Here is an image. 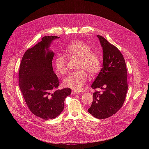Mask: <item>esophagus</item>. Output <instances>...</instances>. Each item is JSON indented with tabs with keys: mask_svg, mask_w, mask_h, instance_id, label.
I'll return each instance as SVG.
<instances>
[{
	"mask_svg": "<svg viewBox=\"0 0 149 149\" xmlns=\"http://www.w3.org/2000/svg\"><path fill=\"white\" fill-rule=\"evenodd\" d=\"M78 93H79V92H78V91H72L71 92V94H74V95L77 94H78Z\"/></svg>",
	"mask_w": 149,
	"mask_h": 149,
	"instance_id": "esophagus-1",
	"label": "esophagus"
}]
</instances>
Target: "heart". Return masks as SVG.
Masks as SVG:
<instances>
[{
	"label": "heart",
	"instance_id": "obj_1",
	"mask_svg": "<svg viewBox=\"0 0 149 149\" xmlns=\"http://www.w3.org/2000/svg\"><path fill=\"white\" fill-rule=\"evenodd\" d=\"M66 53L80 58L78 71L71 72L63 81L64 86L75 91L82 90L89 79L87 71L92 75L97 74L101 68V60L98 55L91 51V47L82 40H75L66 47ZM56 70L61 74L67 72V59L64 55L58 54L54 62Z\"/></svg>",
	"mask_w": 149,
	"mask_h": 149
}]
</instances>
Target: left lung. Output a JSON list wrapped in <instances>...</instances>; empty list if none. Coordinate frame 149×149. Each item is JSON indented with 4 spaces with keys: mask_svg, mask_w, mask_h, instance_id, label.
Instances as JSON below:
<instances>
[{
    "mask_svg": "<svg viewBox=\"0 0 149 149\" xmlns=\"http://www.w3.org/2000/svg\"><path fill=\"white\" fill-rule=\"evenodd\" d=\"M102 48V68L91 85L102 91L93 93L88 110L94 117L104 119L116 114L123 106L128 90L127 72L124 58L117 47L104 37L97 35Z\"/></svg>",
    "mask_w": 149,
    "mask_h": 149,
    "instance_id": "left-lung-1",
    "label": "left lung"
}]
</instances>
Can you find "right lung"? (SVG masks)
Instances as JSON below:
<instances>
[{
	"instance_id": "add662e5",
	"label": "right lung",
	"mask_w": 149,
	"mask_h": 149,
	"mask_svg": "<svg viewBox=\"0 0 149 149\" xmlns=\"http://www.w3.org/2000/svg\"><path fill=\"white\" fill-rule=\"evenodd\" d=\"M56 36H46L24 54L20 65L19 85L31 111L44 120L54 119L64 109L70 88L56 90L59 80L53 71L54 53L49 47Z\"/></svg>"
}]
</instances>
